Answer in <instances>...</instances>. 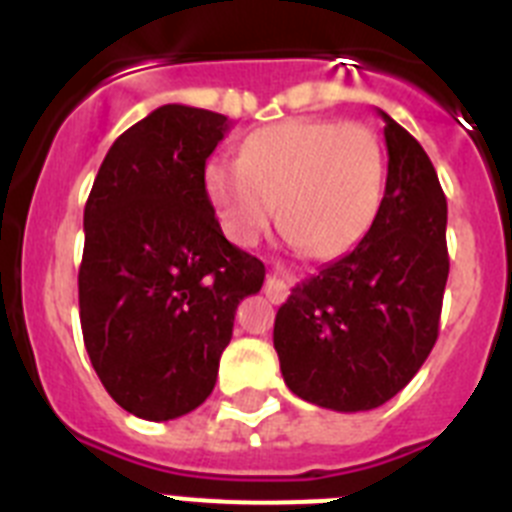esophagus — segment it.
<instances>
[{
    "label": "esophagus",
    "instance_id": "1",
    "mask_svg": "<svg viewBox=\"0 0 512 512\" xmlns=\"http://www.w3.org/2000/svg\"><path fill=\"white\" fill-rule=\"evenodd\" d=\"M292 279L284 264H274L271 274L266 277V295H269L271 302H282L287 297V284Z\"/></svg>",
    "mask_w": 512,
    "mask_h": 512
}]
</instances>
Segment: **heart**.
<instances>
[{"label": "heart", "instance_id": "obj_1", "mask_svg": "<svg viewBox=\"0 0 512 512\" xmlns=\"http://www.w3.org/2000/svg\"><path fill=\"white\" fill-rule=\"evenodd\" d=\"M387 156L369 125L284 120L246 138L241 161L212 158L205 187L230 241L251 246L277 215L307 253L359 246L384 197Z\"/></svg>", "mask_w": 512, "mask_h": 512}]
</instances>
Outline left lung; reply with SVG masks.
Masks as SVG:
<instances>
[{
    "label": "left lung",
    "instance_id": "obj_1",
    "mask_svg": "<svg viewBox=\"0 0 512 512\" xmlns=\"http://www.w3.org/2000/svg\"><path fill=\"white\" fill-rule=\"evenodd\" d=\"M387 187L359 246L292 289L274 320L287 387L338 413L374 410L418 374L449 279L446 194L431 158L387 112Z\"/></svg>",
    "mask_w": 512,
    "mask_h": 512
}]
</instances>
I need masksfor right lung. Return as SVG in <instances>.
<instances>
[{"label":"right lung","mask_w":512,"mask_h":512,"mask_svg":"<svg viewBox=\"0 0 512 512\" xmlns=\"http://www.w3.org/2000/svg\"><path fill=\"white\" fill-rule=\"evenodd\" d=\"M228 128L217 112L158 107L112 143L84 207V346L104 390L143 420L210 397L235 307L264 284L207 197L205 164Z\"/></svg>","instance_id":"add662e5"}]
</instances>
